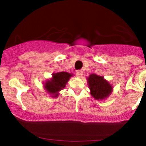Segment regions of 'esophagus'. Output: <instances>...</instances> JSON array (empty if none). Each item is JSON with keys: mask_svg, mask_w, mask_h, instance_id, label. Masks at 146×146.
I'll return each instance as SVG.
<instances>
[{"mask_svg": "<svg viewBox=\"0 0 146 146\" xmlns=\"http://www.w3.org/2000/svg\"><path fill=\"white\" fill-rule=\"evenodd\" d=\"M83 75V71L81 70H78L76 71V75L78 77H82V75Z\"/></svg>", "mask_w": 146, "mask_h": 146, "instance_id": "esophagus-1", "label": "esophagus"}]
</instances>
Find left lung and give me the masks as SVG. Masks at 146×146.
I'll list each match as a JSON object with an SVG mask.
<instances>
[{"instance_id":"1","label":"left lung","mask_w":146,"mask_h":146,"mask_svg":"<svg viewBox=\"0 0 146 146\" xmlns=\"http://www.w3.org/2000/svg\"><path fill=\"white\" fill-rule=\"evenodd\" d=\"M90 94L96 100H103L112 92V86L103 77L91 74L88 78Z\"/></svg>"}]
</instances>
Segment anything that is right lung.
I'll list each match as a JSON object with an SVG mask.
<instances>
[{
    "instance_id": "1",
    "label": "right lung",
    "mask_w": 146,
    "mask_h": 146,
    "mask_svg": "<svg viewBox=\"0 0 146 146\" xmlns=\"http://www.w3.org/2000/svg\"><path fill=\"white\" fill-rule=\"evenodd\" d=\"M71 76V74L67 72H59V73H53L52 80L50 81L48 80L44 84V88L48 93L51 94L52 93L56 94L55 97H57L58 95L57 92L64 88L66 84Z\"/></svg>"
}]
</instances>
